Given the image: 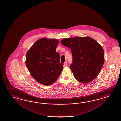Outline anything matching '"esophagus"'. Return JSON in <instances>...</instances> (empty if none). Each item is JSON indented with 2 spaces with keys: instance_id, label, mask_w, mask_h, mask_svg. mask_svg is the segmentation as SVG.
<instances>
[{
  "instance_id": "1",
  "label": "esophagus",
  "mask_w": 121,
  "mask_h": 121,
  "mask_svg": "<svg viewBox=\"0 0 121 121\" xmlns=\"http://www.w3.org/2000/svg\"><path fill=\"white\" fill-rule=\"evenodd\" d=\"M64 65H66V66L67 65V61H65V62H64Z\"/></svg>"
}]
</instances>
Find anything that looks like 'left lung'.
<instances>
[{
    "mask_svg": "<svg viewBox=\"0 0 121 121\" xmlns=\"http://www.w3.org/2000/svg\"><path fill=\"white\" fill-rule=\"evenodd\" d=\"M61 43L71 50L70 67L77 80L86 83L99 75L105 59L104 50L97 41L89 37H76L63 39Z\"/></svg>",
    "mask_w": 121,
    "mask_h": 121,
    "instance_id": "left-lung-1",
    "label": "left lung"
}]
</instances>
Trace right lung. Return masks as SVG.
Instances as JSON below:
<instances>
[{
  "label": "right lung",
  "instance_id": "1",
  "mask_svg": "<svg viewBox=\"0 0 121 121\" xmlns=\"http://www.w3.org/2000/svg\"><path fill=\"white\" fill-rule=\"evenodd\" d=\"M59 40L43 38L37 41L26 54V65L33 78L42 84L54 83L63 69L56 51Z\"/></svg>",
  "mask_w": 121,
  "mask_h": 121
}]
</instances>
